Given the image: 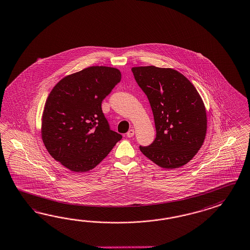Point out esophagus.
<instances>
[{
    "label": "esophagus",
    "mask_w": 250,
    "mask_h": 250,
    "mask_svg": "<svg viewBox=\"0 0 250 250\" xmlns=\"http://www.w3.org/2000/svg\"><path fill=\"white\" fill-rule=\"evenodd\" d=\"M133 135H134V130L133 129H130L128 131L127 133H126V136L127 137H133Z\"/></svg>",
    "instance_id": "34e87169"
}]
</instances>
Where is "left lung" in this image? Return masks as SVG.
<instances>
[{"label":"left lung","mask_w":250,"mask_h":250,"mask_svg":"<svg viewBox=\"0 0 250 250\" xmlns=\"http://www.w3.org/2000/svg\"><path fill=\"white\" fill-rule=\"evenodd\" d=\"M153 113L156 138L140 150L163 168L186 165L200 150L207 130L206 106L188 79L171 68L133 67Z\"/></svg>","instance_id":"left-lung-1"}]
</instances>
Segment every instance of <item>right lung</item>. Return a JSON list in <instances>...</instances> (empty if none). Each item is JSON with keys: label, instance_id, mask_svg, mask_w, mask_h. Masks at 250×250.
I'll list each match as a JSON object with an SVG mask.
<instances>
[{"label": "right lung", "instance_id": "right-lung-1", "mask_svg": "<svg viewBox=\"0 0 250 250\" xmlns=\"http://www.w3.org/2000/svg\"><path fill=\"white\" fill-rule=\"evenodd\" d=\"M121 81L113 67L91 66L62 78L48 95L41 136L62 166L86 172L105 159L122 135L110 130L101 103Z\"/></svg>", "mask_w": 250, "mask_h": 250}]
</instances>
